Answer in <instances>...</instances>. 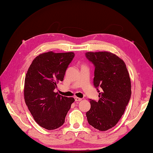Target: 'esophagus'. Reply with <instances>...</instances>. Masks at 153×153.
<instances>
[{"label": "esophagus", "instance_id": "34e87169", "mask_svg": "<svg viewBox=\"0 0 153 153\" xmlns=\"http://www.w3.org/2000/svg\"><path fill=\"white\" fill-rule=\"evenodd\" d=\"M82 99H81V98H79V97H75V101H76V102H79V101H80V100H82Z\"/></svg>", "mask_w": 153, "mask_h": 153}]
</instances>
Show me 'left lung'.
<instances>
[{"label":"left lung","instance_id":"1","mask_svg":"<svg viewBox=\"0 0 153 153\" xmlns=\"http://www.w3.org/2000/svg\"><path fill=\"white\" fill-rule=\"evenodd\" d=\"M85 56L95 66L94 85L97 102L89 99V124L100 131L111 128L123 115L131 97V82L123 59L110 52H88Z\"/></svg>","mask_w":153,"mask_h":153}]
</instances>
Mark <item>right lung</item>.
<instances>
[{
	"label": "right lung",
	"mask_w": 153,
	"mask_h": 153,
	"mask_svg": "<svg viewBox=\"0 0 153 153\" xmlns=\"http://www.w3.org/2000/svg\"><path fill=\"white\" fill-rule=\"evenodd\" d=\"M74 53H55L53 51L36 56L26 74L24 97L26 105L36 122L47 130L56 129L74 101L73 97L59 95L54 91L63 81Z\"/></svg>",
	"instance_id": "1"
}]
</instances>
